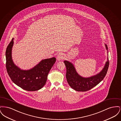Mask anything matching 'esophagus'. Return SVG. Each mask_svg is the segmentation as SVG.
I'll return each instance as SVG.
<instances>
[{"label":"esophagus","instance_id":"1","mask_svg":"<svg viewBox=\"0 0 121 121\" xmlns=\"http://www.w3.org/2000/svg\"><path fill=\"white\" fill-rule=\"evenodd\" d=\"M64 54H63V53H62V52H60L59 53H58V54L57 56V60L58 61H60V60H62L64 59Z\"/></svg>","mask_w":121,"mask_h":121}]
</instances>
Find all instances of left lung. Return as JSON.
Listing matches in <instances>:
<instances>
[{
  "label": "left lung",
  "instance_id": "8db88e82",
  "mask_svg": "<svg viewBox=\"0 0 121 121\" xmlns=\"http://www.w3.org/2000/svg\"><path fill=\"white\" fill-rule=\"evenodd\" d=\"M105 46L108 53V46L106 44ZM64 63L66 67V77L69 86L76 91L79 92L88 91L103 80L107 73L109 64L108 58V61L100 73L92 77L85 78L78 74L72 63L67 61H64Z\"/></svg>",
  "mask_w": 121,
  "mask_h": 121
}]
</instances>
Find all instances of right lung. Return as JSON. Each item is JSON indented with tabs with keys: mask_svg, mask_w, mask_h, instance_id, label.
<instances>
[{
	"mask_svg": "<svg viewBox=\"0 0 121 121\" xmlns=\"http://www.w3.org/2000/svg\"><path fill=\"white\" fill-rule=\"evenodd\" d=\"M13 44V39L6 50V69L9 77L15 84L25 90L35 91L40 89L45 84L47 76L56 62V58L43 60L29 70H21L14 64L12 59Z\"/></svg>",
	"mask_w": 121,
	"mask_h": 121,
	"instance_id": "obj_1",
	"label": "right lung"
}]
</instances>
